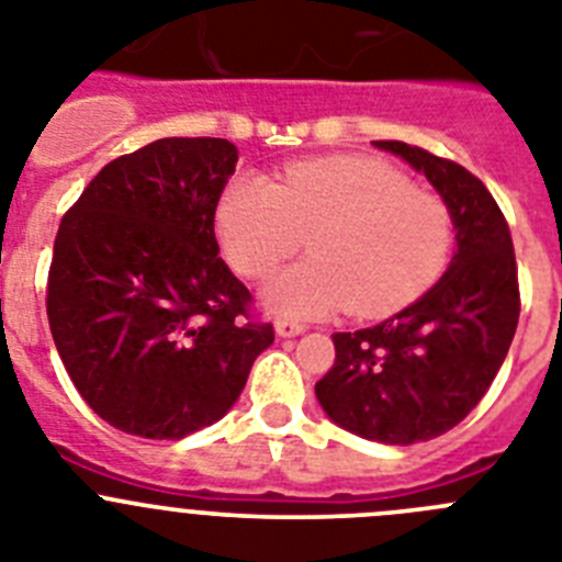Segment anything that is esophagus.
Here are the masks:
<instances>
[{
    "label": "esophagus",
    "mask_w": 562,
    "mask_h": 562,
    "mask_svg": "<svg viewBox=\"0 0 562 562\" xmlns=\"http://www.w3.org/2000/svg\"><path fill=\"white\" fill-rule=\"evenodd\" d=\"M301 331H304V326L295 324V321H284V317H281V321H276L278 337H295V335H301Z\"/></svg>",
    "instance_id": "esophagus-1"
}]
</instances>
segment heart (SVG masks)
<instances>
[{
	"instance_id": "obj_1",
	"label": "heart",
	"mask_w": 562,
	"mask_h": 562,
	"mask_svg": "<svg viewBox=\"0 0 562 562\" xmlns=\"http://www.w3.org/2000/svg\"><path fill=\"white\" fill-rule=\"evenodd\" d=\"M216 231L233 270L265 278L297 247L312 258L272 278L278 315H394L439 281L453 250L448 202L369 157L292 162L278 182L245 173L222 193Z\"/></svg>"
}]
</instances>
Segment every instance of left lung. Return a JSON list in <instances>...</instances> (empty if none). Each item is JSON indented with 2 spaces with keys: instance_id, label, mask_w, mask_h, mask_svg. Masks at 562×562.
Wrapping results in <instances>:
<instances>
[{
  "instance_id": "8db88e82",
  "label": "left lung",
  "mask_w": 562,
  "mask_h": 562,
  "mask_svg": "<svg viewBox=\"0 0 562 562\" xmlns=\"http://www.w3.org/2000/svg\"><path fill=\"white\" fill-rule=\"evenodd\" d=\"M374 146L434 182L453 213L459 247L439 284L408 310L331 335L335 366L315 394L340 428L414 445L456 428L493 385L518 329V265L504 213L475 173L402 140Z\"/></svg>"
}]
</instances>
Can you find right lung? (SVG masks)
Listing matches in <instances>:
<instances>
[{
  "mask_svg": "<svg viewBox=\"0 0 562 562\" xmlns=\"http://www.w3.org/2000/svg\"><path fill=\"white\" fill-rule=\"evenodd\" d=\"M236 160L222 137H162L103 166L64 213L49 331L78 394L123 434L220 422L276 340L213 233Z\"/></svg>",
  "mask_w": 562,
  "mask_h": 562,
  "instance_id": "1",
  "label": "right lung"
}]
</instances>
